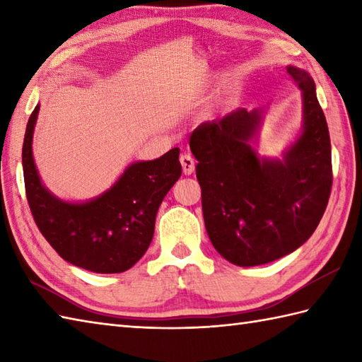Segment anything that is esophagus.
I'll return each mask as SVG.
<instances>
[{"mask_svg": "<svg viewBox=\"0 0 362 362\" xmlns=\"http://www.w3.org/2000/svg\"><path fill=\"white\" fill-rule=\"evenodd\" d=\"M180 165L185 175H191L194 173V158L191 157L189 153H183V156H180Z\"/></svg>", "mask_w": 362, "mask_h": 362, "instance_id": "obj_1", "label": "esophagus"}]
</instances>
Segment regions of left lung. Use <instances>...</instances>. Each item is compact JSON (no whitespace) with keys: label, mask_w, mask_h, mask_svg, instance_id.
<instances>
[{"label":"left lung","mask_w":362,"mask_h":362,"mask_svg":"<svg viewBox=\"0 0 362 362\" xmlns=\"http://www.w3.org/2000/svg\"><path fill=\"white\" fill-rule=\"evenodd\" d=\"M286 71L302 93V130L281 158L259 157L266 109H238L205 121L189 138L211 244L232 264L271 263L298 249L317 228L332 193V143L316 83Z\"/></svg>","instance_id":"left-lung-1"}]
</instances>
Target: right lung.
I'll return each instance as SVG.
<instances>
[{"label":"right lung","instance_id":"right-lung-1","mask_svg":"<svg viewBox=\"0 0 362 362\" xmlns=\"http://www.w3.org/2000/svg\"><path fill=\"white\" fill-rule=\"evenodd\" d=\"M40 105L23 141L26 197L35 224L68 263L96 274H119L140 259L153 236L158 206L179 180V148L160 158L130 163L113 185L86 202H66L46 188L37 173L33 136Z\"/></svg>","mask_w":362,"mask_h":362}]
</instances>
